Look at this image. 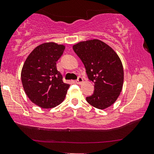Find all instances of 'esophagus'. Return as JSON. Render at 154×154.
Listing matches in <instances>:
<instances>
[{
    "label": "esophagus",
    "mask_w": 154,
    "mask_h": 154,
    "mask_svg": "<svg viewBox=\"0 0 154 154\" xmlns=\"http://www.w3.org/2000/svg\"><path fill=\"white\" fill-rule=\"evenodd\" d=\"M83 81H84L83 79H82L81 77H78V79L76 80V83L78 84H81L82 82H83Z\"/></svg>",
    "instance_id": "1"
}]
</instances>
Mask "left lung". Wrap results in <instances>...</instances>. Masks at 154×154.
I'll use <instances>...</instances> for the list:
<instances>
[{"instance_id": "obj_1", "label": "left lung", "mask_w": 154, "mask_h": 154, "mask_svg": "<svg viewBox=\"0 0 154 154\" xmlns=\"http://www.w3.org/2000/svg\"><path fill=\"white\" fill-rule=\"evenodd\" d=\"M86 68L95 91L86 101L98 109L113 104L122 90L124 69L120 57L109 45L99 39L81 41L72 46Z\"/></svg>"}]
</instances>
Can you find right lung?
<instances>
[{
	"label": "right lung",
	"instance_id": "1",
	"mask_svg": "<svg viewBox=\"0 0 154 154\" xmlns=\"http://www.w3.org/2000/svg\"><path fill=\"white\" fill-rule=\"evenodd\" d=\"M65 45L54 42L42 43L27 57L21 70L25 93L34 104L43 109L58 106L65 99L70 85L63 82L57 61Z\"/></svg>",
	"mask_w": 154,
	"mask_h": 154
}]
</instances>
